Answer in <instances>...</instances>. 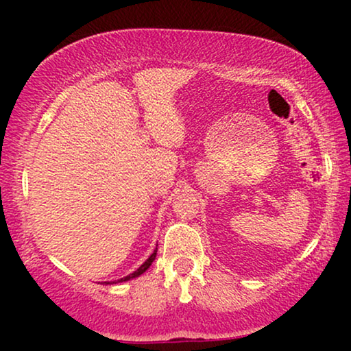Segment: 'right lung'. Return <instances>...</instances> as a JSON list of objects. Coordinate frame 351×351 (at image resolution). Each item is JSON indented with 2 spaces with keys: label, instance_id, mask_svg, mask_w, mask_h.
Instances as JSON below:
<instances>
[{
  "label": "right lung",
  "instance_id": "right-lung-1",
  "mask_svg": "<svg viewBox=\"0 0 351 351\" xmlns=\"http://www.w3.org/2000/svg\"><path fill=\"white\" fill-rule=\"evenodd\" d=\"M156 251H158V247L155 249V252H153V254H152V256H150V257H148V258H147V261H145V262H143V263H142V265L137 268V270H136V271H134V273H131V275H128V276H124V278H121V280H118V281H113V282H114V285H117V282L129 281V280H132V278H137V276H141V275H142V273H145V271L148 270V268H150V265H152V262H153V261H155V257H156ZM107 285H112V282H107Z\"/></svg>",
  "mask_w": 351,
  "mask_h": 351
}]
</instances>
